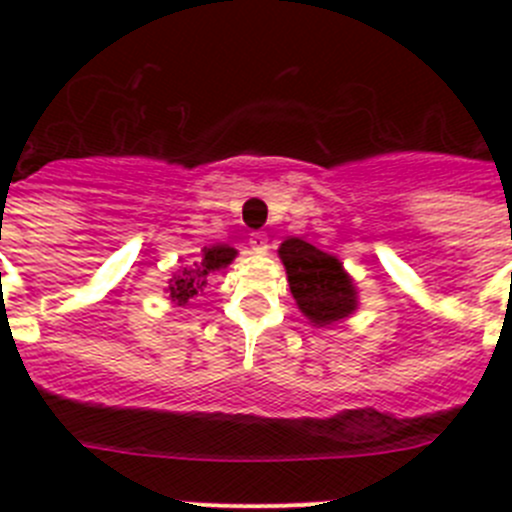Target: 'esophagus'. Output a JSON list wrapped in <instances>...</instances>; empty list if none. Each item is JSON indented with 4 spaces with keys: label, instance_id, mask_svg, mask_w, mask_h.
<instances>
[{
    "label": "esophagus",
    "instance_id": "34e87169",
    "mask_svg": "<svg viewBox=\"0 0 512 512\" xmlns=\"http://www.w3.org/2000/svg\"><path fill=\"white\" fill-rule=\"evenodd\" d=\"M250 247L255 252H267V237H265V234H260V232L252 234V237H250Z\"/></svg>",
    "mask_w": 512,
    "mask_h": 512
}]
</instances>
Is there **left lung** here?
<instances>
[{"instance_id":"left-lung-1","label":"left lung","mask_w":512,"mask_h":512,"mask_svg":"<svg viewBox=\"0 0 512 512\" xmlns=\"http://www.w3.org/2000/svg\"><path fill=\"white\" fill-rule=\"evenodd\" d=\"M278 252L288 273L290 293L313 326L334 324L357 308L352 280L336 257L298 237L285 239Z\"/></svg>"}]
</instances>
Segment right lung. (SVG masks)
I'll return each instance as SVG.
<instances>
[{
    "mask_svg": "<svg viewBox=\"0 0 512 512\" xmlns=\"http://www.w3.org/2000/svg\"><path fill=\"white\" fill-rule=\"evenodd\" d=\"M237 250L229 245H211L201 250V260L191 262L181 270V275L170 280L168 290H170V298L181 306V303H188L193 296H199L201 288L206 285V278L216 270H222L227 267L229 262L234 260Z\"/></svg>",
    "mask_w": 512,
    "mask_h": 512,
    "instance_id": "right-lung-1",
    "label": "right lung"
}]
</instances>
